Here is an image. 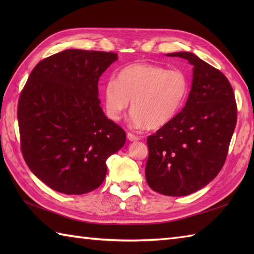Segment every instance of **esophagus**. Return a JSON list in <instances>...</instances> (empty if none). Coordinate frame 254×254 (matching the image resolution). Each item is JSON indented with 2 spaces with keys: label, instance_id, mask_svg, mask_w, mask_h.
Masks as SVG:
<instances>
[{
  "label": "esophagus",
  "instance_id": "1",
  "mask_svg": "<svg viewBox=\"0 0 254 254\" xmlns=\"http://www.w3.org/2000/svg\"><path fill=\"white\" fill-rule=\"evenodd\" d=\"M139 138H141V137L137 136V135H135V134H133V133H127V139H128V141H131V142H135V141H138Z\"/></svg>",
  "mask_w": 254,
  "mask_h": 254
}]
</instances>
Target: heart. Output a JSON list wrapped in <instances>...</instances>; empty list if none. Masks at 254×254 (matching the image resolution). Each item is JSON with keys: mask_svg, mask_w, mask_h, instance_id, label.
I'll use <instances>...</instances> for the list:
<instances>
[{"mask_svg": "<svg viewBox=\"0 0 254 254\" xmlns=\"http://www.w3.org/2000/svg\"><path fill=\"white\" fill-rule=\"evenodd\" d=\"M190 91L188 74L149 63H134L107 82L104 100L107 116L121 120L131 102L134 126L157 128L166 126L185 106Z\"/></svg>", "mask_w": 254, "mask_h": 254, "instance_id": "1", "label": "heart"}]
</instances>
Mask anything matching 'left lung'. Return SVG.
Wrapping results in <instances>:
<instances>
[{
    "mask_svg": "<svg viewBox=\"0 0 254 254\" xmlns=\"http://www.w3.org/2000/svg\"><path fill=\"white\" fill-rule=\"evenodd\" d=\"M193 65L192 88L182 111L147 137L145 176L164 195L198 191L222 170L237 123V104L227 77L191 52L167 55Z\"/></svg>",
    "mask_w": 254,
    "mask_h": 254,
    "instance_id": "1",
    "label": "left lung"
}]
</instances>
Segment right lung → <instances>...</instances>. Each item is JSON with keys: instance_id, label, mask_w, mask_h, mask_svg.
I'll list each match as a JSON object with an SVG mask.
<instances>
[{"instance_id": "add662e5", "label": "right lung", "mask_w": 254, "mask_h": 254, "mask_svg": "<svg viewBox=\"0 0 254 254\" xmlns=\"http://www.w3.org/2000/svg\"><path fill=\"white\" fill-rule=\"evenodd\" d=\"M117 60L113 52L64 50L38 63L21 90V154L52 190H96L106 178V160L126 143V132L105 116L98 98L99 77Z\"/></svg>"}]
</instances>
